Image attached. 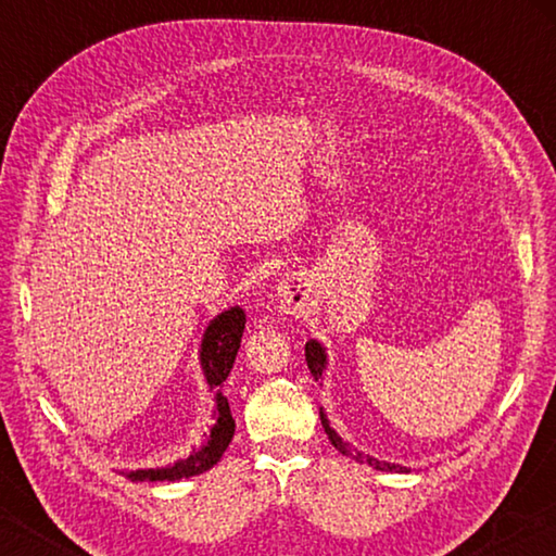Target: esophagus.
<instances>
[{"label":"esophagus","instance_id":"obj_1","mask_svg":"<svg viewBox=\"0 0 556 556\" xmlns=\"http://www.w3.org/2000/svg\"><path fill=\"white\" fill-rule=\"evenodd\" d=\"M275 301L285 314H299L308 304V285L301 275H289L277 285Z\"/></svg>","mask_w":556,"mask_h":556}]
</instances>
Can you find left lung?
I'll use <instances>...</instances> for the list:
<instances>
[{"instance_id":"left-lung-1","label":"left lung","mask_w":556,"mask_h":556,"mask_svg":"<svg viewBox=\"0 0 556 556\" xmlns=\"http://www.w3.org/2000/svg\"><path fill=\"white\" fill-rule=\"evenodd\" d=\"M306 363H308V370H312V375H314V380L321 382V380H324V372H326V368H328V355H326L324 343H318L316 338H312V341H306ZM318 414H321V425H324V429H326L328 439H331V444H333L338 451H341L343 456L357 460V464H368V466H372L375 470H384V473H409L407 466L388 464V460H378V458L370 456V454H363V451L353 448V446L348 444V441H343L341 434H338V431L331 427V421H328L324 407H321V412H318Z\"/></svg>"}]
</instances>
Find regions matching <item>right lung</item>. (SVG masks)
I'll return each instance as SVG.
<instances>
[{"label": "right lung", "instance_id": "obj_1", "mask_svg": "<svg viewBox=\"0 0 556 556\" xmlns=\"http://www.w3.org/2000/svg\"><path fill=\"white\" fill-rule=\"evenodd\" d=\"M244 331V312L240 306L225 308L213 321L205 326L201 348H199V361L205 384L208 390L215 392V409L213 419L215 425L211 427L208 441H203L201 448H193L186 458H178L172 466L162 468H137V470H122V476L129 478V481H181V478L201 476L205 470H211L218 464L225 448L230 446L232 434H235V419L230 414L228 397L220 392L225 378H228L235 363V355L240 351V338Z\"/></svg>", "mask_w": 556, "mask_h": 556}]
</instances>
